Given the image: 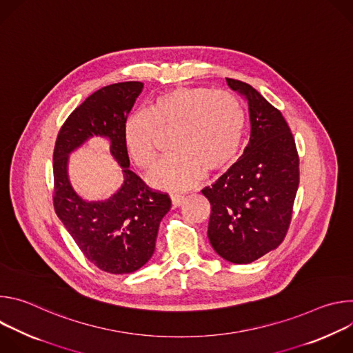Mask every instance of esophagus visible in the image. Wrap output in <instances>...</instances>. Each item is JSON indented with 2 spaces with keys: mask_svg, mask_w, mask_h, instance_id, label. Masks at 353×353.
Listing matches in <instances>:
<instances>
[{
  "mask_svg": "<svg viewBox=\"0 0 353 353\" xmlns=\"http://www.w3.org/2000/svg\"><path fill=\"white\" fill-rule=\"evenodd\" d=\"M184 195H179V194H174V195H172V205L174 207V208H177V207H180L183 203H184Z\"/></svg>",
  "mask_w": 353,
  "mask_h": 353,
  "instance_id": "obj_1",
  "label": "esophagus"
}]
</instances>
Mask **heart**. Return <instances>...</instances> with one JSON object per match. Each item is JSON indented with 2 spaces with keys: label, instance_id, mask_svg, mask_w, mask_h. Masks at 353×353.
Segmentation results:
<instances>
[{
  "label": "heart",
  "instance_id": "obj_1",
  "mask_svg": "<svg viewBox=\"0 0 353 353\" xmlns=\"http://www.w3.org/2000/svg\"><path fill=\"white\" fill-rule=\"evenodd\" d=\"M176 154L161 159L148 181L161 190L184 191L204 180L207 168L221 170L236 158L244 113L229 92L207 88H174L159 94L149 112L131 113L123 125L130 158L148 168L157 158L159 130L174 128Z\"/></svg>",
  "mask_w": 353,
  "mask_h": 353
}]
</instances>
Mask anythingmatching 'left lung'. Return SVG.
Wrapping results in <instances>:
<instances>
[{"mask_svg":"<svg viewBox=\"0 0 353 353\" xmlns=\"http://www.w3.org/2000/svg\"><path fill=\"white\" fill-rule=\"evenodd\" d=\"M226 83L248 106L250 139L239 161L203 192L211 203L208 239L233 264H250L283 240L299 187V157L282 113L253 86Z\"/></svg>","mask_w":353,"mask_h":353,"instance_id":"1","label":"left lung"}]
</instances>
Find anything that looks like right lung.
Masks as SVG:
<instances>
[{
    "label": "right lung",
    "instance_id": "add662e5",
    "mask_svg": "<svg viewBox=\"0 0 353 353\" xmlns=\"http://www.w3.org/2000/svg\"><path fill=\"white\" fill-rule=\"evenodd\" d=\"M142 89V82L131 81L92 93L61 127L53 155L57 216L85 257L116 275L134 272L152 257L161 221L172 207L168 194L150 191L130 170L123 125ZM93 136L110 142L125 180L109 199L88 201L72 187L68 163L73 150Z\"/></svg>",
    "mask_w": 353,
    "mask_h": 353
}]
</instances>
